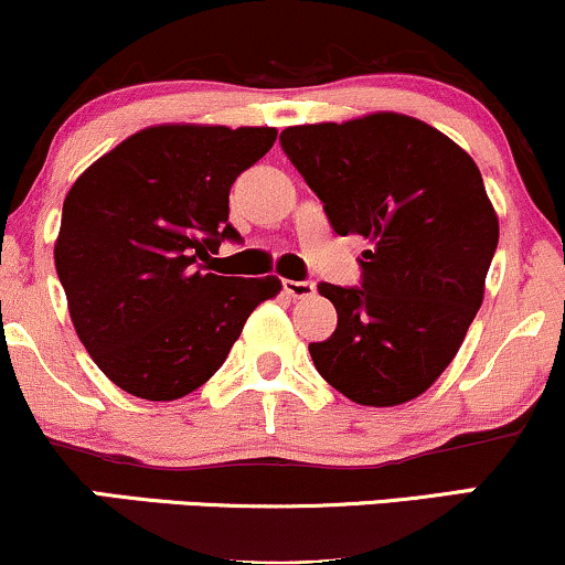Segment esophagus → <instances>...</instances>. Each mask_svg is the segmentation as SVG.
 Returning a JSON list of instances; mask_svg holds the SVG:
<instances>
[{"label":"esophagus","instance_id":"esophagus-1","mask_svg":"<svg viewBox=\"0 0 565 565\" xmlns=\"http://www.w3.org/2000/svg\"><path fill=\"white\" fill-rule=\"evenodd\" d=\"M284 291H287L289 297H295V300H308V297L316 295V284H312V281H291V278H287V281H284Z\"/></svg>","mask_w":565,"mask_h":565}]
</instances>
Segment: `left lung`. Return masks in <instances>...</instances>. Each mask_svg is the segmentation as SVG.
Masks as SVG:
<instances>
[{"label":"left lung","mask_w":565,"mask_h":565,"mask_svg":"<svg viewBox=\"0 0 565 565\" xmlns=\"http://www.w3.org/2000/svg\"><path fill=\"white\" fill-rule=\"evenodd\" d=\"M281 149L337 234L371 242L360 287L318 284L339 321L329 339L310 342L312 363L352 403L418 397L463 344L498 249V215L477 162L437 128L397 113L284 128Z\"/></svg>","instance_id":"1"}]
</instances>
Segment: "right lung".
I'll return each instance as SVG.
<instances>
[{
  "instance_id": "obj_1",
  "label": "right lung",
  "mask_w": 565,
  "mask_h": 565,
  "mask_svg": "<svg viewBox=\"0 0 565 565\" xmlns=\"http://www.w3.org/2000/svg\"><path fill=\"white\" fill-rule=\"evenodd\" d=\"M276 128L152 126L78 175L65 196L54 268L76 334L99 371L141 399H179L228 358L276 276L210 274L236 175Z\"/></svg>"
}]
</instances>
